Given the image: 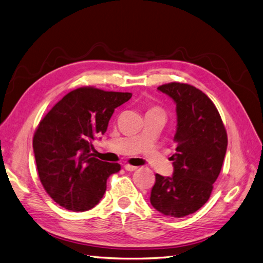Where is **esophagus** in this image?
Returning a JSON list of instances; mask_svg holds the SVG:
<instances>
[{"label": "esophagus", "mask_w": 263, "mask_h": 263, "mask_svg": "<svg viewBox=\"0 0 263 263\" xmlns=\"http://www.w3.org/2000/svg\"><path fill=\"white\" fill-rule=\"evenodd\" d=\"M124 167H125L126 171H130V172L137 170V166H134V165H130V164H125Z\"/></svg>", "instance_id": "obj_1"}]
</instances>
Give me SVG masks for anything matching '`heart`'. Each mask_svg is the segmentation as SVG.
I'll return each mask as SVG.
<instances>
[{
    "label": "heart",
    "instance_id": "obj_1",
    "mask_svg": "<svg viewBox=\"0 0 263 263\" xmlns=\"http://www.w3.org/2000/svg\"><path fill=\"white\" fill-rule=\"evenodd\" d=\"M148 111H162V110L160 109V108H156V107H154V108H152V109H149Z\"/></svg>",
    "mask_w": 263,
    "mask_h": 263
}]
</instances>
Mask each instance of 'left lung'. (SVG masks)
<instances>
[{
  "instance_id": "left-lung-1",
  "label": "left lung",
  "mask_w": 263,
  "mask_h": 263,
  "mask_svg": "<svg viewBox=\"0 0 263 263\" xmlns=\"http://www.w3.org/2000/svg\"><path fill=\"white\" fill-rule=\"evenodd\" d=\"M157 89L177 103V152L171 156L173 176L155 174L149 200L156 211L180 218L211 197L226 154L227 133L214 102L194 85L171 82Z\"/></svg>"
}]
</instances>
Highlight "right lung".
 Listing matches in <instances>:
<instances>
[{
  "label": "right lung",
  "mask_w": 263,
  "mask_h": 263,
  "mask_svg": "<svg viewBox=\"0 0 263 263\" xmlns=\"http://www.w3.org/2000/svg\"><path fill=\"white\" fill-rule=\"evenodd\" d=\"M130 98L129 92L82 86L40 120L32 139L37 170L44 189L60 206L85 212L101 200L107 179L120 164L98 160L92 142L107 132L115 109Z\"/></svg>",
  "instance_id": "1"
}]
</instances>
